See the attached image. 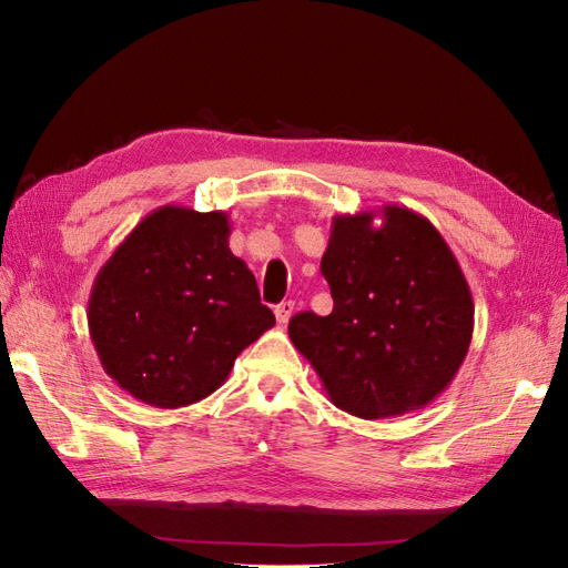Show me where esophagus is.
Returning a JSON list of instances; mask_svg holds the SVG:
<instances>
[{
  "label": "esophagus",
  "instance_id": "34e87169",
  "mask_svg": "<svg viewBox=\"0 0 568 568\" xmlns=\"http://www.w3.org/2000/svg\"><path fill=\"white\" fill-rule=\"evenodd\" d=\"M292 313H295V302H281L278 306H276V321L281 323V325H285L290 318H292Z\"/></svg>",
  "mask_w": 568,
  "mask_h": 568
}]
</instances>
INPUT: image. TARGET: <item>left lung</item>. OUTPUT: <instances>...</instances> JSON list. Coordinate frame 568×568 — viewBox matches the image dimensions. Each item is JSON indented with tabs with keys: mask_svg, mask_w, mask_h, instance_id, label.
<instances>
[{
	"mask_svg": "<svg viewBox=\"0 0 568 568\" xmlns=\"http://www.w3.org/2000/svg\"><path fill=\"white\" fill-rule=\"evenodd\" d=\"M321 271L332 313H297L287 334L332 405L369 422L430 405L464 365L475 325L468 281L439 231L403 205L337 215Z\"/></svg>",
	"mask_w": 568,
	"mask_h": 568,
	"instance_id": "obj_1",
	"label": "left lung"
}]
</instances>
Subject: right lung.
Listing matches in <instances>:
<instances>
[{
  "label": "right lung",
  "instance_id": "add662e5",
  "mask_svg": "<svg viewBox=\"0 0 568 568\" xmlns=\"http://www.w3.org/2000/svg\"><path fill=\"white\" fill-rule=\"evenodd\" d=\"M229 234L222 210L161 205L98 271L91 339L102 369L135 400L159 409L203 400L276 325Z\"/></svg>",
  "mask_w": 568,
  "mask_h": 568
}]
</instances>
